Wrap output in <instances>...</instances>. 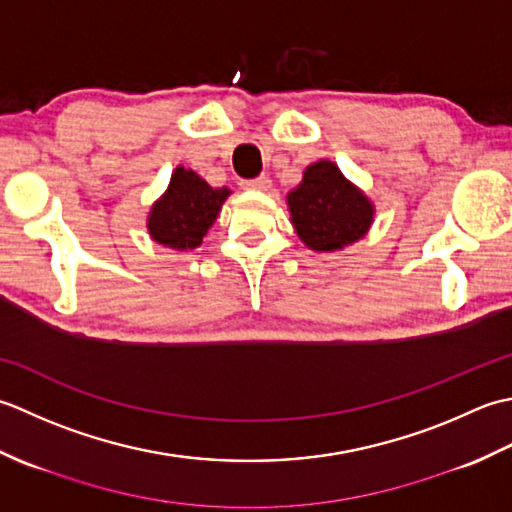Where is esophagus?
I'll return each instance as SVG.
<instances>
[{"instance_id":"obj_1","label":"esophagus","mask_w":512,"mask_h":512,"mask_svg":"<svg viewBox=\"0 0 512 512\" xmlns=\"http://www.w3.org/2000/svg\"><path fill=\"white\" fill-rule=\"evenodd\" d=\"M269 185H271V181H269V176H265V174L256 176V179L241 181L243 190H269Z\"/></svg>"}]
</instances>
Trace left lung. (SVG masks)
<instances>
[{"mask_svg":"<svg viewBox=\"0 0 512 512\" xmlns=\"http://www.w3.org/2000/svg\"><path fill=\"white\" fill-rule=\"evenodd\" d=\"M291 223L307 247L333 252L356 243L373 221V205L331 161L307 168L302 183L287 196Z\"/></svg>","mask_w":512,"mask_h":512,"instance_id":"obj_1","label":"left lung"}]
</instances>
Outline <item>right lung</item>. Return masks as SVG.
Masks as SVG:
<instances>
[{"label": "right lung", "instance_id": "add662e5", "mask_svg": "<svg viewBox=\"0 0 512 512\" xmlns=\"http://www.w3.org/2000/svg\"><path fill=\"white\" fill-rule=\"evenodd\" d=\"M227 196V187L214 190L196 172L176 168L168 192L150 212L148 229L152 238L174 249L198 247Z\"/></svg>", "mask_w": 512, "mask_h": 512}]
</instances>
